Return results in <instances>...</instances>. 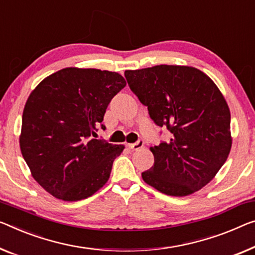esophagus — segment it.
<instances>
[{
  "label": "esophagus",
  "instance_id": "1",
  "mask_svg": "<svg viewBox=\"0 0 255 255\" xmlns=\"http://www.w3.org/2000/svg\"><path fill=\"white\" fill-rule=\"evenodd\" d=\"M142 147H143V141L142 140H139V141H136V142H134V143L128 144V148H130L131 150H138V149H140V148H142Z\"/></svg>",
  "mask_w": 255,
  "mask_h": 255
}]
</instances>
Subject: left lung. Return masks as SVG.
Returning a JSON list of instances; mask_svg holds the SVG:
<instances>
[{
    "label": "left lung",
    "mask_w": 255,
    "mask_h": 255,
    "mask_svg": "<svg viewBox=\"0 0 255 255\" xmlns=\"http://www.w3.org/2000/svg\"><path fill=\"white\" fill-rule=\"evenodd\" d=\"M124 75L150 119L172 133L168 142L150 147L155 162L141 174L143 181L175 197L202 189L232 149L230 111L220 90L189 66L159 65Z\"/></svg>",
    "instance_id": "8db88e82"
}]
</instances>
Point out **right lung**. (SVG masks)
I'll return each mask as SVG.
<instances>
[{
	"instance_id": "add662e5",
	"label": "right lung",
	"mask_w": 255,
	"mask_h": 255,
	"mask_svg": "<svg viewBox=\"0 0 255 255\" xmlns=\"http://www.w3.org/2000/svg\"><path fill=\"white\" fill-rule=\"evenodd\" d=\"M127 82L119 73L68 67L45 77L26 101L19 138L33 178L66 202L88 198L108 181L123 144L93 139L111 100Z\"/></svg>"
}]
</instances>
